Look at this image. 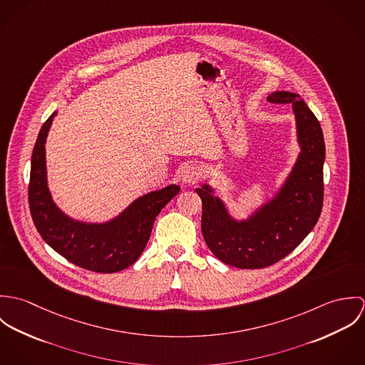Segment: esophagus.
<instances>
[{
	"mask_svg": "<svg viewBox=\"0 0 365 365\" xmlns=\"http://www.w3.org/2000/svg\"><path fill=\"white\" fill-rule=\"evenodd\" d=\"M201 175V171L197 165L194 164H190V165H185L181 171V181L184 184H194L195 181H198Z\"/></svg>",
	"mask_w": 365,
	"mask_h": 365,
	"instance_id": "34e87169",
	"label": "esophagus"
}]
</instances>
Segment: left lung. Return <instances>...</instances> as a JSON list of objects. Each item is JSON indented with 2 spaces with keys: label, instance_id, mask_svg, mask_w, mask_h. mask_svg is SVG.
Wrapping results in <instances>:
<instances>
[{
  "label": "left lung",
  "instance_id": "8db88e82",
  "mask_svg": "<svg viewBox=\"0 0 365 365\" xmlns=\"http://www.w3.org/2000/svg\"><path fill=\"white\" fill-rule=\"evenodd\" d=\"M269 101L291 104L299 153L278 190L247 217L232 215L226 202L204 182L202 235L209 250L236 268H262L288 256L316 225L323 204L324 140L319 120L299 94L274 91Z\"/></svg>",
  "mask_w": 365,
  "mask_h": 365
}]
</instances>
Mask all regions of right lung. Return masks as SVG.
Returning a JSON list of instances; mask_svg holds the SVG:
<instances>
[{
	"label": "right lung",
	"instance_id": "right-lung-1",
	"mask_svg": "<svg viewBox=\"0 0 365 365\" xmlns=\"http://www.w3.org/2000/svg\"><path fill=\"white\" fill-rule=\"evenodd\" d=\"M56 115L57 110L43 123L31 160L29 208L34 223L42 239L66 260L103 274L122 271L140 257L157 215L181 188L170 184L150 191L105 222L71 217L53 201L48 184L45 145Z\"/></svg>",
	"mask_w": 365,
	"mask_h": 365
}]
</instances>
